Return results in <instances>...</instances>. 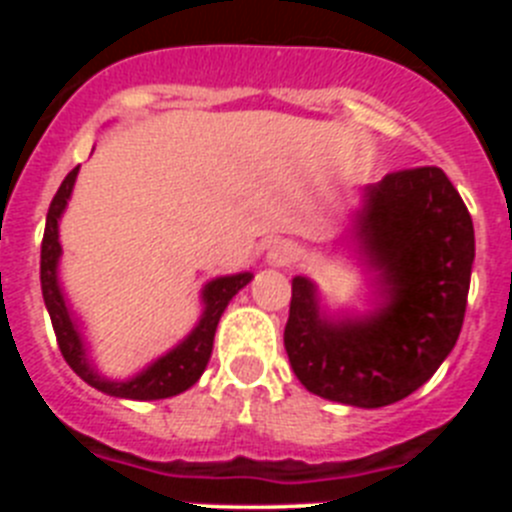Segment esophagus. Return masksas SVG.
I'll use <instances>...</instances> for the list:
<instances>
[{
	"label": "esophagus",
	"mask_w": 512,
	"mask_h": 512,
	"mask_svg": "<svg viewBox=\"0 0 512 512\" xmlns=\"http://www.w3.org/2000/svg\"><path fill=\"white\" fill-rule=\"evenodd\" d=\"M300 246L292 241H277L271 243L269 251H266V264L269 266H292L300 259Z\"/></svg>",
	"instance_id": "obj_1"
}]
</instances>
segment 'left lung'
Wrapping results in <instances>:
<instances>
[{
	"label": "left lung",
	"mask_w": 512,
	"mask_h": 512,
	"mask_svg": "<svg viewBox=\"0 0 512 512\" xmlns=\"http://www.w3.org/2000/svg\"><path fill=\"white\" fill-rule=\"evenodd\" d=\"M356 235L379 271L382 305L364 318L330 320L318 287L295 277L284 348L312 395L384 408L428 382L459 338L474 225L449 176L418 166L364 187Z\"/></svg>",
	"instance_id": "8db88e82"
}]
</instances>
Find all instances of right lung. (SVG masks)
I'll return each instance as SVG.
<instances>
[{"label": "right lung", "mask_w": 512, "mask_h": 512, "mask_svg": "<svg viewBox=\"0 0 512 512\" xmlns=\"http://www.w3.org/2000/svg\"><path fill=\"white\" fill-rule=\"evenodd\" d=\"M76 174L79 166L69 171V176L63 179L58 187L56 197H53L51 207H48V217H45V233L43 246H40V287H43V300L51 315L53 330H56V341L61 348L66 364L79 374L87 384H92L94 390L104 392L112 397H125V400H164V397H174L179 392L189 390L197 379L205 372L207 361L212 354V341H215V330L220 323V315L228 307V302L238 295V289L246 287L251 282L253 274L243 271V274H233V277H217L202 289V302H205V312H202L200 323L194 325V330L184 338L179 346H174L166 356L153 361L148 369L135 374L128 382H112L104 379L102 374L92 366L87 356V346L79 333V325L71 318V310L66 305V297L58 284V259H61V243H58V220H61L66 202L74 189Z\"/></svg>", "instance_id": "1"}]
</instances>
